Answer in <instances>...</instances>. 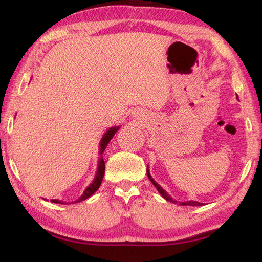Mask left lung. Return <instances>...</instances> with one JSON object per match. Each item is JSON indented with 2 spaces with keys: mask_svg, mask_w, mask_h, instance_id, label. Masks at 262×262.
Returning <instances> with one entry per match:
<instances>
[{
  "mask_svg": "<svg viewBox=\"0 0 262 262\" xmlns=\"http://www.w3.org/2000/svg\"><path fill=\"white\" fill-rule=\"evenodd\" d=\"M147 174H148V178H149V180L151 181L152 183V185L155 186V187L157 188V190L159 192V194L162 195V196L165 199L166 201H170V202H172V203H179L180 206H202V203L201 202H198V201H193V200H190V201H185V202H179V201H177V200H174V199H172L171 198V195H168L165 190H164L162 187H161V185H158L156 181L154 180V178L151 177V174H150V172H149V167L147 168Z\"/></svg>",
  "mask_w": 262,
  "mask_h": 262,
  "instance_id": "left-lung-1",
  "label": "left lung"
}]
</instances>
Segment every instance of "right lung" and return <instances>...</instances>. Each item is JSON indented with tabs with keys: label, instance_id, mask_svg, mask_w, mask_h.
<instances>
[{
	"label": "right lung",
	"instance_id": "right-lung-1",
	"mask_svg": "<svg viewBox=\"0 0 262 262\" xmlns=\"http://www.w3.org/2000/svg\"><path fill=\"white\" fill-rule=\"evenodd\" d=\"M119 128H120L119 126L111 127L110 129L106 130V133L103 135V137H101L100 143H99V155H100V157H99V161H98V166H97V172H96L95 179L85 188V190H84L83 194L81 195V196H79V199H77L76 201L72 202V203H77V202H81V201L86 200L88 198H90L91 195L94 194L96 190L99 188L101 181H103V178H104V173H105V162H104V159H103V155H101V154L104 152L106 145H107L108 142L112 140V137L114 136L115 133L118 132ZM51 201L54 202V203H64V202H62L60 200H56V199H53V200H51Z\"/></svg>",
	"mask_w": 262,
	"mask_h": 262
}]
</instances>
